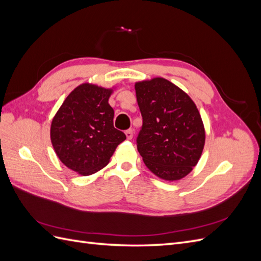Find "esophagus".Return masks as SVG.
<instances>
[{"label":"esophagus","instance_id":"1","mask_svg":"<svg viewBox=\"0 0 261 261\" xmlns=\"http://www.w3.org/2000/svg\"><path fill=\"white\" fill-rule=\"evenodd\" d=\"M125 135H126V137H127V139H132L133 138V129L130 128V129H127L125 132Z\"/></svg>","mask_w":261,"mask_h":261}]
</instances>
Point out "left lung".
Instances as JSON below:
<instances>
[{
    "instance_id": "obj_1",
    "label": "left lung",
    "mask_w": 261,
    "mask_h": 261,
    "mask_svg": "<svg viewBox=\"0 0 261 261\" xmlns=\"http://www.w3.org/2000/svg\"><path fill=\"white\" fill-rule=\"evenodd\" d=\"M143 116L137 149L146 167L164 180H178L198 163L206 140L194 101L162 77L135 84Z\"/></svg>"
}]
</instances>
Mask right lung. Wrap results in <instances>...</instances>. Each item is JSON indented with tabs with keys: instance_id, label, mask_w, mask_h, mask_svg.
<instances>
[{
	"instance_id": "right-lung-1",
	"label": "right lung",
	"mask_w": 261,
	"mask_h": 261,
	"mask_svg": "<svg viewBox=\"0 0 261 261\" xmlns=\"http://www.w3.org/2000/svg\"><path fill=\"white\" fill-rule=\"evenodd\" d=\"M112 92L82 84L68 94L52 120L50 136L55 153L81 175H91L105 168L126 139L113 126L114 111L109 105Z\"/></svg>"
}]
</instances>
